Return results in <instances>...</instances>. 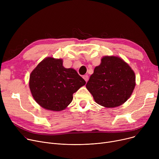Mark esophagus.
Listing matches in <instances>:
<instances>
[{"instance_id": "1", "label": "esophagus", "mask_w": 159, "mask_h": 159, "mask_svg": "<svg viewBox=\"0 0 159 159\" xmlns=\"http://www.w3.org/2000/svg\"><path fill=\"white\" fill-rule=\"evenodd\" d=\"M83 79H84L85 80V81L87 82L88 81V79H89V77L88 76V75H84V76H83Z\"/></svg>"}]
</instances>
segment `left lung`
<instances>
[{"label":"left lung","instance_id":"obj_1","mask_svg":"<svg viewBox=\"0 0 159 159\" xmlns=\"http://www.w3.org/2000/svg\"><path fill=\"white\" fill-rule=\"evenodd\" d=\"M135 86V75L121 58L105 56L96 66L86 84L95 101L106 107H117L131 95Z\"/></svg>","mask_w":159,"mask_h":159}]
</instances>
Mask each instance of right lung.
<instances>
[{
  "mask_svg": "<svg viewBox=\"0 0 159 159\" xmlns=\"http://www.w3.org/2000/svg\"><path fill=\"white\" fill-rule=\"evenodd\" d=\"M62 59L47 57L32 71L29 86L35 101L46 110L60 111L72 101L73 94L86 84L77 72L65 68Z\"/></svg>",
  "mask_w": 159,
  "mask_h": 159,
  "instance_id": "right-lung-1",
  "label": "right lung"
}]
</instances>
